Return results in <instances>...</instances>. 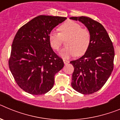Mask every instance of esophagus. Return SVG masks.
I'll return each instance as SVG.
<instances>
[{
    "instance_id": "obj_1",
    "label": "esophagus",
    "mask_w": 120,
    "mask_h": 120,
    "mask_svg": "<svg viewBox=\"0 0 120 120\" xmlns=\"http://www.w3.org/2000/svg\"><path fill=\"white\" fill-rule=\"evenodd\" d=\"M63 61H64V64H67L69 63V61H68V60H67V59H64Z\"/></svg>"
}]
</instances>
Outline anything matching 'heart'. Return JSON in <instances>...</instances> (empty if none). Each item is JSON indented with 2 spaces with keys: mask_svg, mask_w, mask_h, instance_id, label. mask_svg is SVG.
<instances>
[{
  "mask_svg": "<svg viewBox=\"0 0 120 120\" xmlns=\"http://www.w3.org/2000/svg\"><path fill=\"white\" fill-rule=\"evenodd\" d=\"M60 33L52 31L49 34L50 45L55 50H58L63 43V39L66 41L67 46L61 52L64 57H69L76 55L80 56L87 50L91 40V35L88 30L82 28L79 23L73 21H68L63 23L59 27Z\"/></svg>",
  "mask_w": 120,
  "mask_h": 120,
  "instance_id": "obj_1",
  "label": "heart"
}]
</instances>
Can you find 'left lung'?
I'll return each mask as SVG.
<instances>
[{"label": "left lung", "instance_id": "1", "mask_svg": "<svg viewBox=\"0 0 120 120\" xmlns=\"http://www.w3.org/2000/svg\"><path fill=\"white\" fill-rule=\"evenodd\" d=\"M70 19L84 24L91 35L84 55L70 62L74 67L71 86L81 94H93L103 87L114 69L113 44L105 27L97 21L83 16Z\"/></svg>", "mask_w": 120, "mask_h": 120}]
</instances>
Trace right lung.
Returning a JSON list of instances; mask_svg holds the SVG:
<instances>
[{
  "label": "right lung",
  "mask_w": 120,
  "mask_h": 120,
  "mask_svg": "<svg viewBox=\"0 0 120 120\" xmlns=\"http://www.w3.org/2000/svg\"><path fill=\"white\" fill-rule=\"evenodd\" d=\"M66 19L39 15L17 32L8 63L16 83L24 91L41 95L53 86L55 74L64 64L51 47L49 37L53 29Z\"/></svg>",
  "instance_id": "add662e5"
}]
</instances>
